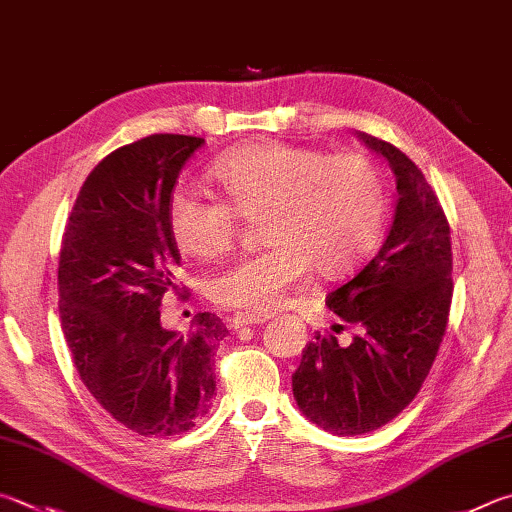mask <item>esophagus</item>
<instances>
[{
    "mask_svg": "<svg viewBox=\"0 0 512 512\" xmlns=\"http://www.w3.org/2000/svg\"><path fill=\"white\" fill-rule=\"evenodd\" d=\"M271 320V315H259V313H235L232 315L230 324L235 329H244V327H257V324H264Z\"/></svg>",
    "mask_w": 512,
    "mask_h": 512,
    "instance_id": "obj_1",
    "label": "esophagus"
}]
</instances>
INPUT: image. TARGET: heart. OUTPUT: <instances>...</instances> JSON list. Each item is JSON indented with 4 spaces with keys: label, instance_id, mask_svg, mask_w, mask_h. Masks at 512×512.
<instances>
[{
    "label": "heart",
    "instance_id": "b5f03b06",
    "mask_svg": "<svg viewBox=\"0 0 512 512\" xmlns=\"http://www.w3.org/2000/svg\"><path fill=\"white\" fill-rule=\"evenodd\" d=\"M210 176L224 201L176 192L167 230L179 253L210 259L228 248L237 217H259L266 248L232 259L208 282L212 300L237 311L280 309L311 266L322 277L349 273L385 224V179L362 154L262 141L226 154Z\"/></svg>",
    "mask_w": 512,
    "mask_h": 512
}]
</instances>
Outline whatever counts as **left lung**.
I'll return each instance as SVG.
<instances>
[{"mask_svg": "<svg viewBox=\"0 0 512 512\" xmlns=\"http://www.w3.org/2000/svg\"><path fill=\"white\" fill-rule=\"evenodd\" d=\"M358 138L396 176L394 221L378 253L327 295L329 309L358 329L351 345L315 333L293 374L300 412L338 436L374 432L414 401L452 302L450 226L430 183L392 143L365 132Z\"/></svg>", "mask_w": 512, "mask_h": 512, "instance_id": "left-lung-1", "label": "left lung"}]
</instances>
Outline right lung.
Segmentation results:
<instances>
[{
	"label": "right lung",
	"instance_id": "right-lung-1",
	"mask_svg": "<svg viewBox=\"0 0 512 512\" xmlns=\"http://www.w3.org/2000/svg\"><path fill=\"white\" fill-rule=\"evenodd\" d=\"M203 138L152 134L105 156L64 228L58 291L62 331L91 396L141 436L188 432L215 398V349L228 329L194 315L188 336L161 324L176 291L179 248L167 203Z\"/></svg>",
	"mask_w": 512,
	"mask_h": 512
}]
</instances>
